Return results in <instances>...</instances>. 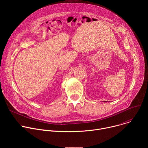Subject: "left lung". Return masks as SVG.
Segmentation results:
<instances>
[{"mask_svg":"<svg viewBox=\"0 0 148 148\" xmlns=\"http://www.w3.org/2000/svg\"><path fill=\"white\" fill-rule=\"evenodd\" d=\"M104 102H105V101H104ZM105 102H106V101H105Z\"/></svg>","mask_w":148,"mask_h":148,"instance_id":"obj_1","label":"left lung"}]
</instances>
